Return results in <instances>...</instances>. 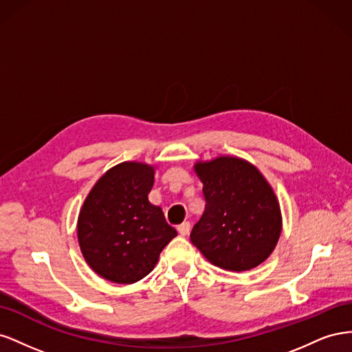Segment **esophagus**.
<instances>
[{"instance_id":"1","label":"esophagus","mask_w":352,"mask_h":352,"mask_svg":"<svg viewBox=\"0 0 352 352\" xmlns=\"http://www.w3.org/2000/svg\"><path fill=\"white\" fill-rule=\"evenodd\" d=\"M177 232H179L180 236L189 235V232H190V223H189V221H185V223H182V225H179V226H177Z\"/></svg>"}]
</instances>
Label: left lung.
Here are the masks:
<instances>
[{
    "mask_svg": "<svg viewBox=\"0 0 352 352\" xmlns=\"http://www.w3.org/2000/svg\"><path fill=\"white\" fill-rule=\"evenodd\" d=\"M206 210L190 241L220 269L245 272L273 252L282 230L280 208L273 189L245 160L219 157L197 163Z\"/></svg>",
    "mask_w": 352,
    "mask_h": 352,
    "instance_id": "1",
    "label": "left lung"
}]
</instances>
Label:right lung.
I'll list each match as a JSON object with an SVG mask.
<instances>
[{"mask_svg":"<svg viewBox=\"0 0 352 352\" xmlns=\"http://www.w3.org/2000/svg\"><path fill=\"white\" fill-rule=\"evenodd\" d=\"M154 168L122 163L110 168L85 199L78 238L85 260L101 278L135 283L151 273L177 232L148 201Z\"/></svg>","mask_w":352,"mask_h":352,"instance_id":"obj_1","label":"right lung"}]
</instances>
